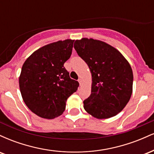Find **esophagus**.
Returning a JSON list of instances; mask_svg holds the SVG:
<instances>
[{
    "instance_id": "1",
    "label": "esophagus",
    "mask_w": 154,
    "mask_h": 154,
    "mask_svg": "<svg viewBox=\"0 0 154 154\" xmlns=\"http://www.w3.org/2000/svg\"><path fill=\"white\" fill-rule=\"evenodd\" d=\"M78 82H79V85H82V79H78Z\"/></svg>"
}]
</instances>
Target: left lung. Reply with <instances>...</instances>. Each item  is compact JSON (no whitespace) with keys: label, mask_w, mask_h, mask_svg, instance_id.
<instances>
[{"label":"left lung","mask_w":154,"mask_h":154,"mask_svg":"<svg viewBox=\"0 0 154 154\" xmlns=\"http://www.w3.org/2000/svg\"><path fill=\"white\" fill-rule=\"evenodd\" d=\"M74 47L92 75L91 94L83 101L85 110L97 119L116 116L132 93L130 63L119 51L100 40L82 38L75 40Z\"/></svg>","instance_id":"left-lung-1"}]
</instances>
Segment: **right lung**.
Returning a JSON list of instances; mask_svg holds the SVG:
<instances>
[{"label":"right lung","instance_id":"add662e5","mask_svg":"<svg viewBox=\"0 0 154 154\" xmlns=\"http://www.w3.org/2000/svg\"><path fill=\"white\" fill-rule=\"evenodd\" d=\"M74 41L67 39L45 45L23 64L19 79L21 94L26 106L40 117L61 115L67 98L79 87L63 66L71 56Z\"/></svg>","mask_w":154,"mask_h":154}]
</instances>
